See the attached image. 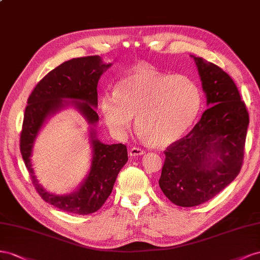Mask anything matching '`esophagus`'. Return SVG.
Here are the masks:
<instances>
[{
  "instance_id": "34e87169",
  "label": "esophagus",
  "mask_w": 260,
  "mask_h": 260,
  "mask_svg": "<svg viewBox=\"0 0 260 260\" xmlns=\"http://www.w3.org/2000/svg\"><path fill=\"white\" fill-rule=\"evenodd\" d=\"M129 152V155H132V157H136V155H142L145 153V150L142 149V148L139 147H132L131 149L128 150Z\"/></svg>"
}]
</instances>
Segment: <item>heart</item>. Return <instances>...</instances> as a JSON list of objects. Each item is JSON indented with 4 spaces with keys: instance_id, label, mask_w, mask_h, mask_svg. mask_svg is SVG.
I'll use <instances>...</instances> for the list:
<instances>
[{
    "instance_id": "heart-1",
    "label": "heart",
    "mask_w": 260,
    "mask_h": 260,
    "mask_svg": "<svg viewBox=\"0 0 260 260\" xmlns=\"http://www.w3.org/2000/svg\"><path fill=\"white\" fill-rule=\"evenodd\" d=\"M202 102V91L191 78L140 63L114 85L113 94L101 95L100 110L108 127L115 134L127 131L135 116L143 142L166 147L187 132Z\"/></svg>"
}]
</instances>
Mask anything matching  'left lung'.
Returning <instances> with one entry per match:
<instances>
[{"label":"left lung","instance_id":"obj_1","mask_svg":"<svg viewBox=\"0 0 260 260\" xmlns=\"http://www.w3.org/2000/svg\"><path fill=\"white\" fill-rule=\"evenodd\" d=\"M207 103L186 136L165 150L159 180L170 202L194 207L213 198L240 173L249 115L233 79L218 65L194 57Z\"/></svg>","mask_w":260,"mask_h":260}]
</instances>
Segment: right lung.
<instances>
[{"label": "right lung", "instance_id": "add662e5", "mask_svg": "<svg viewBox=\"0 0 260 260\" xmlns=\"http://www.w3.org/2000/svg\"><path fill=\"white\" fill-rule=\"evenodd\" d=\"M111 64H102L98 55L72 58L49 72L34 88L27 100L23 127L20 132V152L30 175L32 185L40 197L66 212L89 214L99 210L113 189L116 176L127 162V148L123 144L105 145L95 139L91 129L93 159L91 170L80 188L68 196L52 195L37 182L30 163L35 138L44 120L51 113L72 101L80 110L88 123L98 122L97 85L103 71Z\"/></svg>", "mask_w": 260, "mask_h": 260}]
</instances>
